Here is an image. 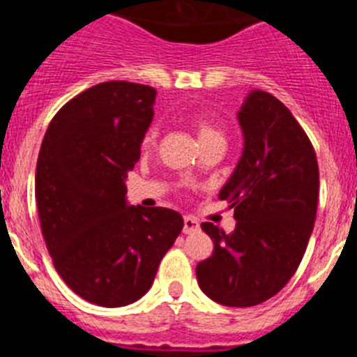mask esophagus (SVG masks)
<instances>
[{"label":"esophagus","instance_id":"obj_1","mask_svg":"<svg viewBox=\"0 0 357 357\" xmlns=\"http://www.w3.org/2000/svg\"><path fill=\"white\" fill-rule=\"evenodd\" d=\"M197 231H199V222L195 220V218L192 217L183 218V233L192 234V233H197Z\"/></svg>","mask_w":357,"mask_h":357}]
</instances>
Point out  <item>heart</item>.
I'll use <instances>...</instances> for the list:
<instances>
[{
    "mask_svg": "<svg viewBox=\"0 0 357 357\" xmlns=\"http://www.w3.org/2000/svg\"><path fill=\"white\" fill-rule=\"evenodd\" d=\"M195 130H197L199 142H201V140H204V139H210V137H217V135L220 137V133H218V131L215 130L213 126H210V124H206V123H202V121H199V123L195 124ZM155 142H156V130L153 128V130L147 131V135L144 137L142 149L149 151L151 147L155 146Z\"/></svg>",
    "mask_w": 357,
    "mask_h": 357,
    "instance_id": "1",
    "label": "heart"
}]
</instances>
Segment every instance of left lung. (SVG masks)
<instances>
[{
    "label": "left lung",
    "instance_id": "8db88e82",
    "mask_svg": "<svg viewBox=\"0 0 357 357\" xmlns=\"http://www.w3.org/2000/svg\"><path fill=\"white\" fill-rule=\"evenodd\" d=\"M236 119L242 156L218 192L234 208L236 226L224 233L201 224L213 255L195 274L211 301L249 307L274 297L297 271L313 233L320 178L307 135L274 96L250 91Z\"/></svg>",
    "mask_w": 357,
    "mask_h": 357
}]
</instances>
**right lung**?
<instances>
[{
	"label": "right lung",
	"instance_id": "obj_1",
	"mask_svg": "<svg viewBox=\"0 0 357 357\" xmlns=\"http://www.w3.org/2000/svg\"><path fill=\"white\" fill-rule=\"evenodd\" d=\"M155 99V89L139 83L91 86L54 115L38 153L35 199L54 268L98 306L146 295L183 229L178 211L130 206L126 197Z\"/></svg>",
	"mask_w": 357,
	"mask_h": 357
}]
</instances>
